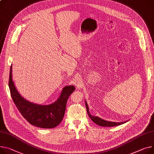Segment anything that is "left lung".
<instances>
[{
  "label": "left lung",
  "mask_w": 154,
  "mask_h": 154,
  "mask_svg": "<svg viewBox=\"0 0 154 154\" xmlns=\"http://www.w3.org/2000/svg\"><path fill=\"white\" fill-rule=\"evenodd\" d=\"M85 103H86V109H87V112L89 116V118L91 119V120L95 123L96 125H98L99 126H105V127H112V126H118L122 125L125 123H126V122H109V121H106L104 120L102 118L98 117V116H92V115H91V113H89V109L88 107V105L86 102V101H85Z\"/></svg>",
  "instance_id": "obj_1"
}]
</instances>
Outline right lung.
I'll use <instances>...</instances> for the list:
<instances>
[{
	"instance_id": "1",
	"label": "right lung",
	"mask_w": 154,
	"mask_h": 154,
	"mask_svg": "<svg viewBox=\"0 0 154 154\" xmlns=\"http://www.w3.org/2000/svg\"><path fill=\"white\" fill-rule=\"evenodd\" d=\"M8 86L11 98L20 113L32 125L41 128H53L62 121L66 104L75 90L73 85L66 86L58 99L49 105H39L23 98L18 92L12 79V65L10 66Z\"/></svg>"
}]
</instances>
